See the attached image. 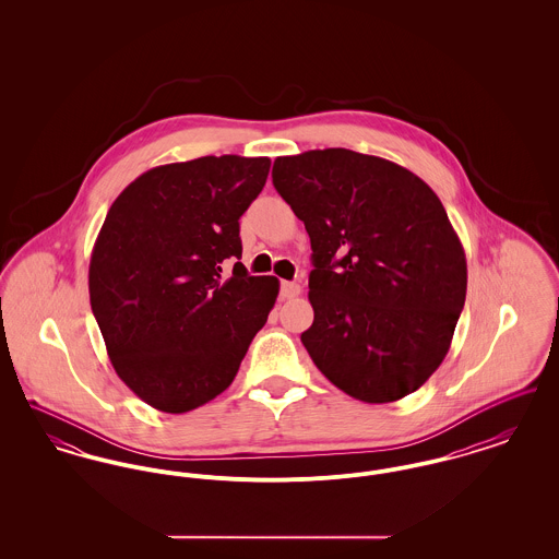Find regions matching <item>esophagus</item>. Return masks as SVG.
I'll return each mask as SVG.
<instances>
[{
  "label": "esophagus",
  "mask_w": 559,
  "mask_h": 559,
  "mask_svg": "<svg viewBox=\"0 0 559 559\" xmlns=\"http://www.w3.org/2000/svg\"><path fill=\"white\" fill-rule=\"evenodd\" d=\"M299 292H301V287H299L297 283H292V281H283V283H281V295H283L285 299L297 297Z\"/></svg>",
  "instance_id": "esophagus-1"
}]
</instances>
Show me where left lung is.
I'll use <instances>...</instances> for the list:
<instances>
[{
	"label": "left lung",
	"mask_w": 559,
	"mask_h": 559,
	"mask_svg": "<svg viewBox=\"0 0 559 559\" xmlns=\"http://www.w3.org/2000/svg\"><path fill=\"white\" fill-rule=\"evenodd\" d=\"M272 182L304 222L314 322L301 344L352 399L419 390L449 347L467 262L438 194L399 163L347 148L276 157Z\"/></svg>",
	"instance_id": "left-lung-1"
}]
</instances>
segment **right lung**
I'll use <instances>...</instances> for the list:
<instances>
[{
  "label": "right lung",
  "instance_id": "1",
  "mask_svg": "<svg viewBox=\"0 0 559 559\" xmlns=\"http://www.w3.org/2000/svg\"><path fill=\"white\" fill-rule=\"evenodd\" d=\"M267 157H201L138 176L110 205L90 260V304L119 379L180 415L222 394L266 324L278 278L249 276L239 217Z\"/></svg>",
  "mask_w": 559,
  "mask_h": 559
}]
</instances>
